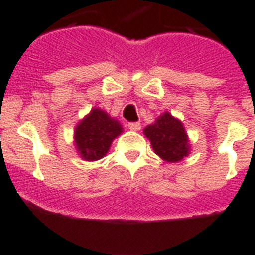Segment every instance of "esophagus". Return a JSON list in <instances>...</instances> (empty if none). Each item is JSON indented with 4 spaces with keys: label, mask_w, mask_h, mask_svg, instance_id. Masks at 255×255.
Here are the masks:
<instances>
[{
    "label": "esophagus",
    "mask_w": 255,
    "mask_h": 255,
    "mask_svg": "<svg viewBox=\"0 0 255 255\" xmlns=\"http://www.w3.org/2000/svg\"><path fill=\"white\" fill-rule=\"evenodd\" d=\"M128 128H129L131 131H140L141 124L138 123V122H129V123H128Z\"/></svg>",
    "instance_id": "esophagus-1"
}]
</instances>
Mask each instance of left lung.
Listing matches in <instances>:
<instances>
[{
	"instance_id": "8db88e82",
	"label": "left lung",
	"mask_w": 255,
	"mask_h": 255,
	"mask_svg": "<svg viewBox=\"0 0 255 255\" xmlns=\"http://www.w3.org/2000/svg\"><path fill=\"white\" fill-rule=\"evenodd\" d=\"M144 134L150 140L154 153L163 160L176 163L189 154V138L183 123L168 111L158 117L153 124H149Z\"/></svg>"
}]
</instances>
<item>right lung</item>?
Returning <instances> with one entry per match:
<instances>
[{
    "mask_svg": "<svg viewBox=\"0 0 255 255\" xmlns=\"http://www.w3.org/2000/svg\"><path fill=\"white\" fill-rule=\"evenodd\" d=\"M123 132L122 124L100 108L92 109L75 128V146L84 160H98L110 149L111 142Z\"/></svg>",
    "mask_w": 255,
    "mask_h": 255,
    "instance_id": "right-lung-1",
    "label": "right lung"
}]
</instances>
